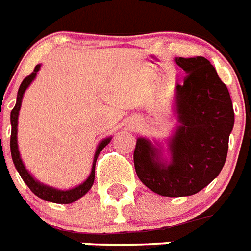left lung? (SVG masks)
Listing matches in <instances>:
<instances>
[{
	"instance_id": "1",
	"label": "left lung",
	"mask_w": 251,
	"mask_h": 251,
	"mask_svg": "<svg viewBox=\"0 0 251 251\" xmlns=\"http://www.w3.org/2000/svg\"><path fill=\"white\" fill-rule=\"evenodd\" d=\"M188 74L175 88L179 126L168 140L170 160L145 137L136 142L133 162L142 184L164 197H184L207 186L223 168L234 113L226 84L203 57L176 58Z\"/></svg>"
}]
</instances>
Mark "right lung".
I'll return each instance as SVG.
<instances>
[{
  "label": "right lung",
  "instance_id": "add662e5",
  "mask_svg": "<svg viewBox=\"0 0 251 251\" xmlns=\"http://www.w3.org/2000/svg\"><path fill=\"white\" fill-rule=\"evenodd\" d=\"M41 65H37L33 70L31 75H28L25 79L22 81L21 87H19V91H18L17 96V103L14 106V109L11 110V114H10V122H11V136H10V150H11V158H13L14 166L19 172V175L23 179V181L28 185V188L32 190V193H35L37 197H40L41 200H45V201L54 202V203H72L75 202L76 200L81 198L85 193H88V190L91 189L92 185L94 182V168H96V160L98 158V154L101 153V150L105 148L107 144L110 142L111 137H107L105 140H102L100 144H98L97 149H96V154H94L93 164H92V171L91 175L88 176V179L80 184V185L72 188L69 190H61L55 189V188H51L49 185H44L43 182L37 181V180L33 177V176L28 172V170L25 168V166L22 162L21 153H19V149H18V115H19V110H21L22 106V100H23V94L25 92L29 84L33 81V79L37 75Z\"/></svg>",
  "mask_w": 251,
  "mask_h": 251
}]
</instances>
